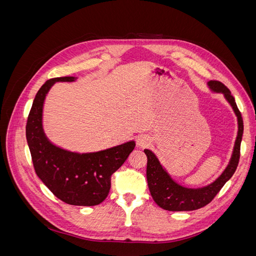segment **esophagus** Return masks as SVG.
<instances>
[{"instance_id": "esophagus-1", "label": "esophagus", "mask_w": 256, "mask_h": 256, "mask_svg": "<svg viewBox=\"0 0 256 256\" xmlns=\"http://www.w3.org/2000/svg\"><path fill=\"white\" fill-rule=\"evenodd\" d=\"M148 143H150L148 138L145 136H138V140H136V144H138V147H145V146L148 145Z\"/></svg>"}]
</instances>
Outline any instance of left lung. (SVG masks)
Masks as SVG:
<instances>
[{"label": "left lung", "instance_id": "obj_1", "mask_svg": "<svg viewBox=\"0 0 256 256\" xmlns=\"http://www.w3.org/2000/svg\"><path fill=\"white\" fill-rule=\"evenodd\" d=\"M207 86L214 94H222L226 102L230 106L237 118V136L228 164L218 178L203 187L192 188L177 182L168 170L161 164L150 150H144L147 157L146 177L150 194L159 207L168 212H191L206 206L218 194L228 180L235 173L238 161L240 143L244 134V122L234 97L226 86L219 81H209Z\"/></svg>", "mask_w": 256, "mask_h": 256}]
</instances>
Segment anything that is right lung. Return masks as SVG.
Instances as JSON below:
<instances>
[{
	"instance_id": "add662e5",
	"label": "right lung",
	"mask_w": 256,
	"mask_h": 256,
	"mask_svg": "<svg viewBox=\"0 0 256 256\" xmlns=\"http://www.w3.org/2000/svg\"><path fill=\"white\" fill-rule=\"evenodd\" d=\"M62 76L46 82L37 92L26 122V141L35 172L54 196L66 204L95 206L102 203L111 188V175L134 150L136 142L92 152L68 150L52 143L44 129V104L56 82H74Z\"/></svg>"
}]
</instances>
